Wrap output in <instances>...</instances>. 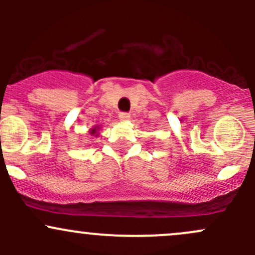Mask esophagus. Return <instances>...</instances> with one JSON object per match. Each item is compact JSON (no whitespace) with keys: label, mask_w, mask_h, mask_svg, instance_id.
Returning a JSON list of instances; mask_svg holds the SVG:
<instances>
[{"label":"esophagus","mask_w":255,"mask_h":255,"mask_svg":"<svg viewBox=\"0 0 255 255\" xmlns=\"http://www.w3.org/2000/svg\"><path fill=\"white\" fill-rule=\"evenodd\" d=\"M130 118L129 113H126V112H121L120 115H118V120L120 121H128Z\"/></svg>","instance_id":"1"}]
</instances>
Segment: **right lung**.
<instances>
[{
	"mask_svg": "<svg viewBox=\"0 0 255 255\" xmlns=\"http://www.w3.org/2000/svg\"><path fill=\"white\" fill-rule=\"evenodd\" d=\"M99 129H100V127H99V126H96V127H94L92 129H90V134H91V135H99V134H97V130H99Z\"/></svg>",
	"mask_w": 255,
	"mask_h": 255,
	"instance_id": "obj_1",
	"label": "right lung"
}]
</instances>
